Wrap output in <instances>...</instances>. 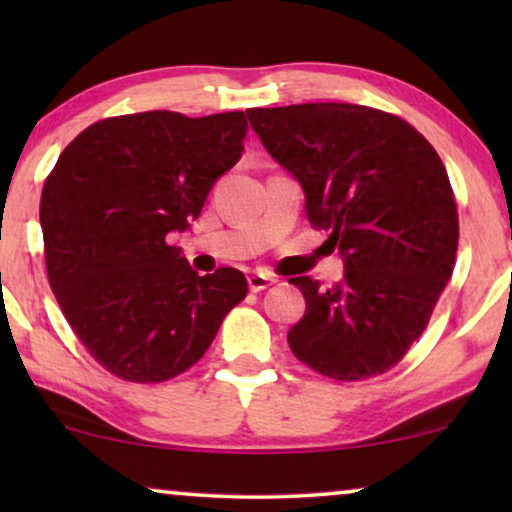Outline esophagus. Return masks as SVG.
Returning a JSON list of instances; mask_svg holds the SVG:
<instances>
[{
    "label": "esophagus",
    "instance_id": "esophagus-1",
    "mask_svg": "<svg viewBox=\"0 0 512 512\" xmlns=\"http://www.w3.org/2000/svg\"><path fill=\"white\" fill-rule=\"evenodd\" d=\"M272 284H275V277L268 275V272H251L249 275V289L254 293L265 291Z\"/></svg>",
    "mask_w": 512,
    "mask_h": 512
}]
</instances>
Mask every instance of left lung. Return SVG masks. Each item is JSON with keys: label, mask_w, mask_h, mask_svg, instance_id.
<instances>
[{"label": "left lung", "mask_w": 512, "mask_h": 512, "mask_svg": "<svg viewBox=\"0 0 512 512\" xmlns=\"http://www.w3.org/2000/svg\"><path fill=\"white\" fill-rule=\"evenodd\" d=\"M272 158L300 181L312 228L345 277L303 291L289 347L314 373L361 382L387 373L429 324L450 282L459 214L436 149L401 116L345 102L247 109Z\"/></svg>", "instance_id": "obj_1"}]
</instances>
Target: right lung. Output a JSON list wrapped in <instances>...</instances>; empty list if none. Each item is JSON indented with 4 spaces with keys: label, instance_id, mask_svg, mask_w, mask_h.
Masks as SVG:
<instances>
[{
    "label": "right lung",
    "instance_id": "right-lung-1",
    "mask_svg": "<svg viewBox=\"0 0 512 512\" xmlns=\"http://www.w3.org/2000/svg\"><path fill=\"white\" fill-rule=\"evenodd\" d=\"M244 137V111L111 116L76 135L46 177L39 221L48 284L111 375L156 384L186 373L247 296L240 270L200 277L170 244L240 160Z\"/></svg>",
    "mask_w": 512,
    "mask_h": 512
}]
</instances>
